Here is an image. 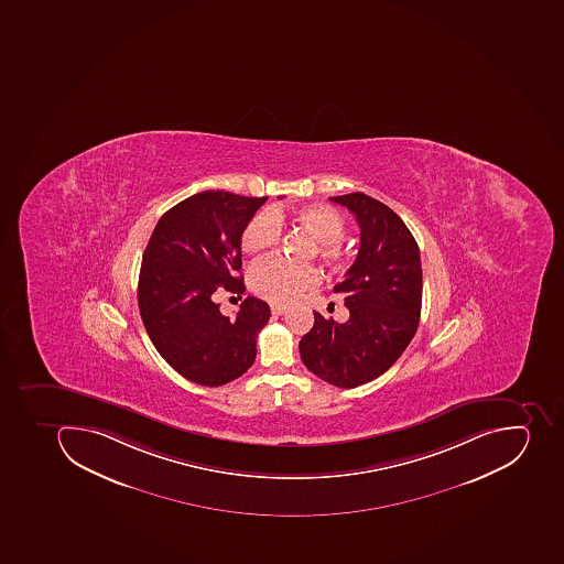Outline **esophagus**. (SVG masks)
I'll return each mask as SVG.
<instances>
[{
    "label": "esophagus",
    "mask_w": 564,
    "mask_h": 564,
    "mask_svg": "<svg viewBox=\"0 0 564 564\" xmlns=\"http://www.w3.org/2000/svg\"><path fill=\"white\" fill-rule=\"evenodd\" d=\"M285 312H288V308L282 307V305H271V314L273 316H282Z\"/></svg>",
    "instance_id": "1"
}]
</instances>
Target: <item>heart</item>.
<instances>
[{"mask_svg":"<svg viewBox=\"0 0 564 564\" xmlns=\"http://www.w3.org/2000/svg\"><path fill=\"white\" fill-rule=\"evenodd\" d=\"M282 218L284 213L280 209L261 212L253 216L241 236L245 252L257 256L276 247L282 236ZM294 220L316 239L317 252L326 262L339 264L346 259V252L340 245V239L346 232V224L337 209L323 204L300 207L299 212L294 213ZM319 280V271L314 265L293 264L284 259H265L257 262L248 275V284L257 296L282 305L294 302L308 289L316 288Z\"/></svg>","mask_w":564,"mask_h":564,"instance_id":"obj_1","label":"heart"}]
</instances>
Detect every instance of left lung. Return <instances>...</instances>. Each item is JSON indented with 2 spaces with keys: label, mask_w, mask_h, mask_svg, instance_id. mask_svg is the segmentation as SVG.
<instances>
[{
  "label": "left lung",
  "mask_w": 564,
  "mask_h": 564,
  "mask_svg": "<svg viewBox=\"0 0 564 564\" xmlns=\"http://www.w3.org/2000/svg\"><path fill=\"white\" fill-rule=\"evenodd\" d=\"M348 207L360 227V248L335 293L348 319L314 312V326L300 340L308 371L340 389H355L383 375L417 332L422 268L417 241L383 202L366 193L332 197Z\"/></svg>",
  "instance_id": "left-lung-1"
}]
</instances>
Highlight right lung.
I'll return each mask as SVG.
<instances>
[{
	"instance_id": "add662e5",
	"label": "right lung",
	"mask_w": 564,
	"mask_h": 564,
	"mask_svg": "<svg viewBox=\"0 0 564 564\" xmlns=\"http://www.w3.org/2000/svg\"><path fill=\"white\" fill-rule=\"evenodd\" d=\"M268 197L209 189L161 216L143 252L138 307L154 348L193 383L220 387L252 367L271 312L248 296L224 316L220 291L245 293L241 236Z\"/></svg>"
}]
</instances>
